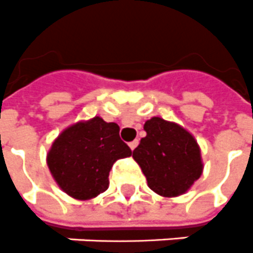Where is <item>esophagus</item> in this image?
I'll return each mask as SVG.
<instances>
[{
  "mask_svg": "<svg viewBox=\"0 0 253 253\" xmlns=\"http://www.w3.org/2000/svg\"><path fill=\"white\" fill-rule=\"evenodd\" d=\"M137 145H138V139H134V141H132V142H129V147H130V150H134L137 147Z\"/></svg>",
  "mask_w": 253,
  "mask_h": 253,
  "instance_id": "obj_1",
  "label": "esophagus"
}]
</instances>
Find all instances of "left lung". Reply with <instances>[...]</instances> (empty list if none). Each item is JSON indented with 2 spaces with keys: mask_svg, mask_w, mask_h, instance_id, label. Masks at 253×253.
Instances as JSON below:
<instances>
[{
  "mask_svg": "<svg viewBox=\"0 0 253 253\" xmlns=\"http://www.w3.org/2000/svg\"><path fill=\"white\" fill-rule=\"evenodd\" d=\"M146 137L133 150V158L146 176L151 191L176 197L189 189L204 169L195 137L176 123L151 117L143 125Z\"/></svg>",
  "mask_w": 253,
  "mask_h": 253,
  "instance_id": "left-lung-1",
  "label": "left lung"
}]
</instances>
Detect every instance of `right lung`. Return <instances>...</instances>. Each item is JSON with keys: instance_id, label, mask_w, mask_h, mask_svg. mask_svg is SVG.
I'll return each instance as SVG.
<instances>
[{"instance_id": "obj_1", "label": "right lung", "mask_w": 253, "mask_h": 253, "mask_svg": "<svg viewBox=\"0 0 253 253\" xmlns=\"http://www.w3.org/2000/svg\"><path fill=\"white\" fill-rule=\"evenodd\" d=\"M119 132L116 123L95 116L70 125L58 134L46 154V165L66 195L84 201L108 189L115 162L132 155Z\"/></svg>"}]
</instances>
